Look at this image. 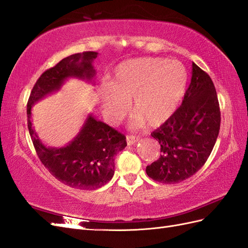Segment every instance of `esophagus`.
<instances>
[{
	"label": "esophagus",
	"instance_id": "obj_1",
	"mask_svg": "<svg viewBox=\"0 0 248 248\" xmlns=\"http://www.w3.org/2000/svg\"><path fill=\"white\" fill-rule=\"evenodd\" d=\"M138 140H139V138L136 137V136H133V135L126 136V143H128V145L135 144Z\"/></svg>",
	"mask_w": 248,
	"mask_h": 248
}]
</instances>
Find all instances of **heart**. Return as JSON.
I'll return each mask as SVG.
<instances>
[{
	"instance_id": "obj_1",
	"label": "heart",
	"mask_w": 248,
	"mask_h": 248,
	"mask_svg": "<svg viewBox=\"0 0 248 248\" xmlns=\"http://www.w3.org/2000/svg\"><path fill=\"white\" fill-rule=\"evenodd\" d=\"M187 78L186 69L178 61L138 58L123 62L99 90L104 116L111 124L118 123L131 99L137 124L159 126L178 110Z\"/></svg>"
}]
</instances>
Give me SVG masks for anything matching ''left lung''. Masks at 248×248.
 Listing matches in <instances>:
<instances>
[{"label": "left lung", "mask_w": 248, "mask_h": 248, "mask_svg": "<svg viewBox=\"0 0 248 248\" xmlns=\"http://www.w3.org/2000/svg\"><path fill=\"white\" fill-rule=\"evenodd\" d=\"M221 114L215 86L209 75L195 62L192 79L182 105L152 133L160 143V157L145 169L155 181L174 185L204 166L217 140Z\"/></svg>", "instance_id": "left-lung-1"}]
</instances>
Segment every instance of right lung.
Wrapping results in <instances>:
<instances>
[{"label":"right lung","instance_id":"1","mask_svg":"<svg viewBox=\"0 0 248 248\" xmlns=\"http://www.w3.org/2000/svg\"><path fill=\"white\" fill-rule=\"evenodd\" d=\"M97 55L94 51L76 53L48 69L36 80L27 104L28 129L40 160L63 185L84 190L99 188L112 179L115 156L126 147L124 135L89 114L78 135L68 144L47 147L35 132L31 108L60 91L69 78L92 82L96 74L93 62Z\"/></svg>","mask_w":248,"mask_h":248}]
</instances>
